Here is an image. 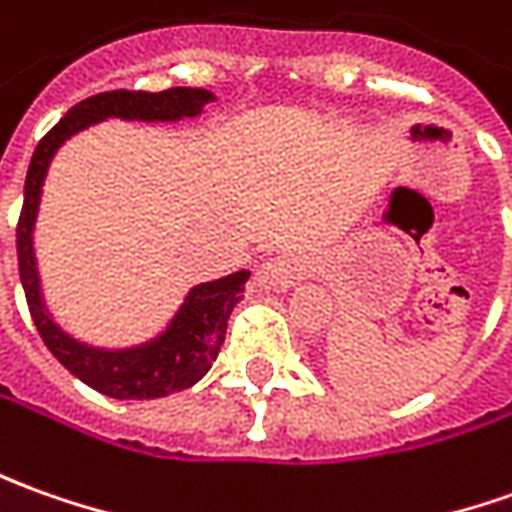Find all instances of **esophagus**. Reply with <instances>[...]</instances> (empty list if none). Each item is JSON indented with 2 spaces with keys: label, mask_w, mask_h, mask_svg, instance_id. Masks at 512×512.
I'll list each match as a JSON object with an SVG mask.
<instances>
[{
  "label": "esophagus",
  "mask_w": 512,
  "mask_h": 512,
  "mask_svg": "<svg viewBox=\"0 0 512 512\" xmlns=\"http://www.w3.org/2000/svg\"><path fill=\"white\" fill-rule=\"evenodd\" d=\"M257 280H260V285H269V288H288L294 283V269L285 263L283 257H274V260H266L257 269Z\"/></svg>",
  "instance_id": "obj_1"
}]
</instances>
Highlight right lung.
<instances>
[{
  "label": "right lung",
  "mask_w": 512,
  "mask_h": 512,
  "mask_svg": "<svg viewBox=\"0 0 512 512\" xmlns=\"http://www.w3.org/2000/svg\"><path fill=\"white\" fill-rule=\"evenodd\" d=\"M212 100L215 95L207 89H187V86H173L165 92L117 89V92L86 97L66 111L52 131H47L27 168L22 215L16 227V252H19V274H22L30 316L52 356L69 373L81 378L86 387L117 401L165 398L193 387L210 373L212 361L218 358V350L227 336L229 314L243 300V285L249 280V271H235L221 280L196 285L184 297L182 308L170 319L165 333H159L151 342L125 350H106V347L78 342L55 325L41 297V280H38L36 252H33V227H36L41 187L55 151L83 128L103 123L109 117L142 120V123H176V120L198 117Z\"/></svg>",
  "instance_id": "add662e5"
}]
</instances>
